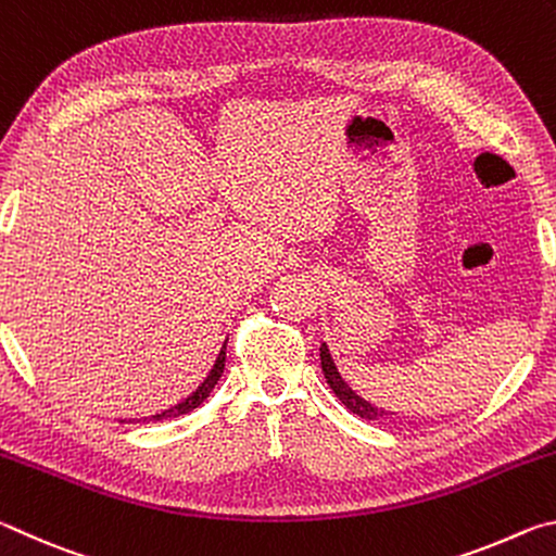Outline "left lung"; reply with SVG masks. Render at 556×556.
<instances>
[{
	"label": "left lung",
	"instance_id": "8db88e82",
	"mask_svg": "<svg viewBox=\"0 0 556 556\" xmlns=\"http://www.w3.org/2000/svg\"><path fill=\"white\" fill-rule=\"evenodd\" d=\"M321 370L326 375V382L331 384V390L336 392V397L345 404V409H351L353 414H357L361 419H368V421H382V419H392L397 417V412H390V409H382V407H375L372 402L363 400L361 394H357L351 384H348L341 372H338L336 363H333V355L328 351V345L321 343Z\"/></svg>",
	"mask_w": 556,
	"mask_h": 556
}]
</instances>
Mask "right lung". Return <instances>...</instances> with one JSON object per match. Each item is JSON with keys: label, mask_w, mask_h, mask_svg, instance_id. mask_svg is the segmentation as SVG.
I'll use <instances>...</instances> for the list:
<instances>
[{"label": "right lung", "mask_w": 556, "mask_h": 556, "mask_svg": "<svg viewBox=\"0 0 556 556\" xmlns=\"http://www.w3.org/2000/svg\"><path fill=\"white\" fill-rule=\"evenodd\" d=\"M223 368H225V345L220 348V353H218V357H215L211 372L205 375V380H203V382L199 384V388H195L191 394H188L186 400H181L178 404H174V407H168V409H164V412L152 414V417L129 419V421H164V419H174V417H181V414L193 412L195 407H201V404H203L205 400H208V394L213 392V388H215V384H218V380H220ZM122 421H125V419H122Z\"/></svg>", "instance_id": "obj_1"}]
</instances>
